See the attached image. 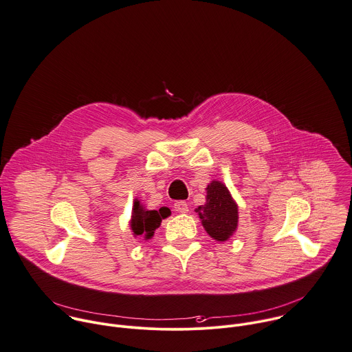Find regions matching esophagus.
<instances>
[{
    "label": "esophagus",
    "mask_w": 352,
    "mask_h": 352,
    "mask_svg": "<svg viewBox=\"0 0 352 352\" xmlns=\"http://www.w3.org/2000/svg\"><path fill=\"white\" fill-rule=\"evenodd\" d=\"M174 210H175L177 212H182V214H185V212H188V211H189V207H188L186 201L179 200V201H175V203H174Z\"/></svg>",
    "instance_id": "1"
}]
</instances>
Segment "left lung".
<instances>
[{"instance_id":"8db88e82","label":"left lung","mask_w":352,"mask_h":352,"mask_svg":"<svg viewBox=\"0 0 352 352\" xmlns=\"http://www.w3.org/2000/svg\"><path fill=\"white\" fill-rule=\"evenodd\" d=\"M196 212L207 233L217 241H226L237 229V204L219 181H212L207 186V203L199 206Z\"/></svg>"}]
</instances>
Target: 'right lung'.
<instances>
[{
	"label": "right lung",
	"mask_w": 352,
	"mask_h": 352,
	"mask_svg": "<svg viewBox=\"0 0 352 352\" xmlns=\"http://www.w3.org/2000/svg\"><path fill=\"white\" fill-rule=\"evenodd\" d=\"M170 215V210L160 208L159 211L145 210L138 200L134 201L133 207V217H131V230L134 236H144L145 239H151L155 233V230L160 226L162 219L167 218Z\"/></svg>",
	"instance_id": "right-lung-1"
}]
</instances>
